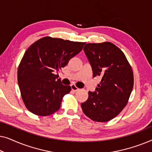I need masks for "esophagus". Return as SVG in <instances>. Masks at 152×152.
<instances>
[{
	"instance_id": "esophagus-1",
	"label": "esophagus",
	"mask_w": 152,
	"mask_h": 152,
	"mask_svg": "<svg viewBox=\"0 0 152 152\" xmlns=\"http://www.w3.org/2000/svg\"><path fill=\"white\" fill-rule=\"evenodd\" d=\"M70 87H71L72 91H78L79 90H80V88H78L75 84H71L70 85Z\"/></svg>"
}]
</instances>
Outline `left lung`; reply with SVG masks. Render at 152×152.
Segmentation results:
<instances>
[{
  "mask_svg": "<svg viewBox=\"0 0 152 152\" xmlns=\"http://www.w3.org/2000/svg\"><path fill=\"white\" fill-rule=\"evenodd\" d=\"M84 51L92 68L93 77L101 82L94 92H88L82 109L93 121L107 122L117 116L128 102L134 75L124 54L111 42L87 43Z\"/></svg>",
  "mask_w": 152,
  "mask_h": 152,
  "instance_id": "obj_1",
  "label": "left lung"
}]
</instances>
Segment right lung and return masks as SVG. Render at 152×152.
<instances>
[{
	"mask_svg": "<svg viewBox=\"0 0 152 152\" xmlns=\"http://www.w3.org/2000/svg\"><path fill=\"white\" fill-rule=\"evenodd\" d=\"M84 44L45 37L28 48L17 77L23 101L29 111L46 116L59 109L62 98L71 88L62 84L56 72L80 53Z\"/></svg>",
	"mask_w": 152,
	"mask_h": 152,
	"instance_id": "obj_1",
	"label": "right lung"
}]
</instances>
